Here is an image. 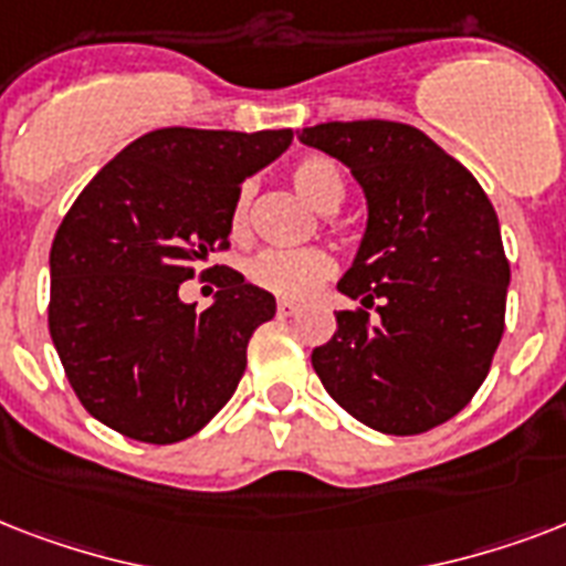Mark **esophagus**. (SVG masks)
I'll use <instances>...</instances> for the list:
<instances>
[{"mask_svg":"<svg viewBox=\"0 0 566 566\" xmlns=\"http://www.w3.org/2000/svg\"><path fill=\"white\" fill-rule=\"evenodd\" d=\"M275 311H279V317H293V314L300 311V305H296V302L282 300V302H279V305H275Z\"/></svg>","mask_w":566,"mask_h":566,"instance_id":"obj_1","label":"esophagus"}]
</instances>
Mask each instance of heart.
<instances>
[{
    "mask_svg": "<svg viewBox=\"0 0 566 566\" xmlns=\"http://www.w3.org/2000/svg\"><path fill=\"white\" fill-rule=\"evenodd\" d=\"M293 188L319 211H335L344 202V179L335 164L323 155H305L293 164ZM229 231L234 240L249 234V185L238 190L229 213ZM335 273V258L326 249H266L247 261V279L279 300H308L319 284Z\"/></svg>",
    "mask_w": 566,
    "mask_h": 566,
    "instance_id": "1",
    "label": "heart"
}]
</instances>
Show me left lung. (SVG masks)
<instances>
[{"mask_svg":"<svg viewBox=\"0 0 566 566\" xmlns=\"http://www.w3.org/2000/svg\"><path fill=\"white\" fill-rule=\"evenodd\" d=\"M300 140L344 161L370 205L358 258L337 284L361 305L335 311L337 332L311 364L364 426L438 429L482 387L505 332L511 266L491 199L405 123H319Z\"/></svg>","mask_w":566,"mask_h":566,"instance_id":"1","label":"left lung"}]
</instances>
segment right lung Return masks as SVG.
<instances>
[{
    "label": "right lung",
    "instance_id": "1",
    "mask_svg": "<svg viewBox=\"0 0 566 566\" xmlns=\"http://www.w3.org/2000/svg\"><path fill=\"white\" fill-rule=\"evenodd\" d=\"M279 132L158 128L102 167L57 226L49 252V335L84 411L140 443H179L238 390L273 293L231 266L240 181L291 146ZM220 272L218 302L178 300L193 274Z\"/></svg>",
    "mask_w": 566,
    "mask_h": 566
}]
</instances>
